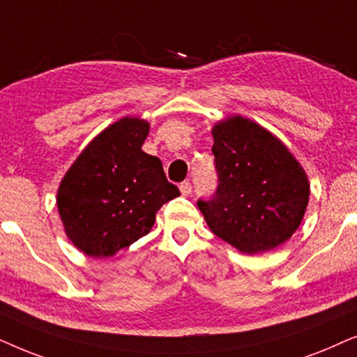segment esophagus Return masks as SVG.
<instances>
[{
  "label": "esophagus",
  "mask_w": 357,
  "mask_h": 357,
  "mask_svg": "<svg viewBox=\"0 0 357 357\" xmlns=\"http://www.w3.org/2000/svg\"><path fill=\"white\" fill-rule=\"evenodd\" d=\"M179 191H181L183 196H189V194H191V191H192L191 183H189V181H184V183L179 184Z\"/></svg>",
  "instance_id": "34e87169"
}]
</instances>
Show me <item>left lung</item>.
<instances>
[{
	"label": "left lung",
	"mask_w": 357,
	"mask_h": 357,
	"mask_svg": "<svg viewBox=\"0 0 357 357\" xmlns=\"http://www.w3.org/2000/svg\"><path fill=\"white\" fill-rule=\"evenodd\" d=\"M212 137L218 188L197 202L208 228L243 255L286 243L308 206L305 169L278 137L238 114L218 121Z\"/></svg>",
	"instance_id": "obj_1"
}]
</instances>
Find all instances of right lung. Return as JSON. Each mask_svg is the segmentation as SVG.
I'll use <instances>...</instances> for the list:
<instances>
[{"label": "right lung", "instance_id": "1", "mask_svg": "<svg viewBox=\"0 0 357 357\" xmlns=\"http://www.w3.org/2000/svg\"><path fill=\"white\" fill-rule=\"evenodd\" d=\"M150 123L122 117L89 142L56 191L63 230L75 248L111 258L145 236L165 202L179 196L160 158L142 145Z\"/></svg>", "mask_w": 357, "mask_h": 357}]
</instances>
